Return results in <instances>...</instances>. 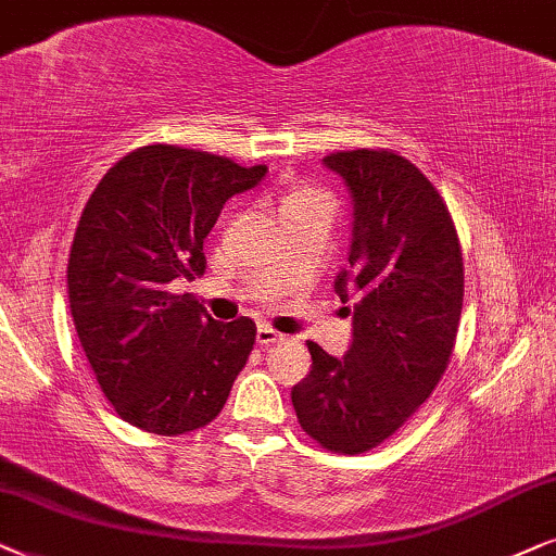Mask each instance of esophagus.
Instances as JSON below:
<instances>
[{"label":"esophagus","instance_id":"obj_1","mask_svg":"<svg viewBox=\"0 0 556 556\" xmlns=\"http://www.w3.org/2000/svg\"><path fill=\"white\" fill-rule=\"evenodd\" d=\"M282 338H285L282 332H277L274 328H266V325H262V328L256 330V343L262 345V348H269L274 343H279V340H282Z\"/></svg>","mask_w":556,"mask_h":556}]
</instances>
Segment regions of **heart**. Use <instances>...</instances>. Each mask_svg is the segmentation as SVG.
<instances>
[{
	"label": "heart",
	"mask_w": 556,
	"mask_h": 556,
	"mask_svg": "<svg viewBox=\"0 0 556 556\" xmlns=\"http://www.w3.org/2000/svg\"><path fill=\"white\" fill-rule=\"evenodd\" d=\"M317 198H325V195H323V192L313 190V188H292V190L285 195L282 205H287V203H300V201H317Z\"/></svg>",
	"instance_id": "b5f03b06"
}]
</instances>
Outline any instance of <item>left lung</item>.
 I'll return each mask as SVG.
<instances>
[{"instance_id": "obj_1", "label": "left lung", "mask_w": 556, "mask_h": 556, "mask_svg": "<svg viewBox=\"0 0 556 556\" xmlns=\"http://www.w3.org/2000/svg\"><path fill=\"white\" fill-rule=\"evenodd\" d=\"M353 192L351 269L336 279L353 300V343L332 358L307 340L313 371L292 389L300 427L317 445L361 455L399 432L447 371L460 328L465 266L447 203L394 150L325 157Z\"/></svg>"}]
</instances>
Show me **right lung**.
Masks as SVG:
<instances>
[{
    "label": "right lung",
    "mask_w": 556,
    "mask_h": 556,
    "mask_svg": "<svg viewBox=\"0 0 556 556\" xmlns=\"http://www.w3.org/2000/svg\"><path fill=\"white\" fill-rule=\"evenodd\" d=\"M264 175L266 165L154 142L124 154L88 198L68 258L71 315L96 381L131 427L177 438L224 409L256 325L213 320L169 282L201 277L224 203Z\"/></svg>",
    "instance_id": "right-lung-1"
}]
</instances>
